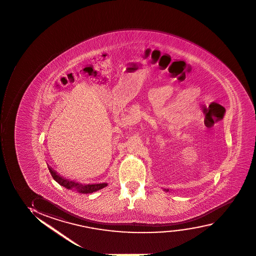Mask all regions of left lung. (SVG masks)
I'll list each match as a JSON object with an SVG mask.
<instances>
[{"label":"left lung","instance_id":"left-lung-1","mask_svg":"<svg viewBox=\"0 0 256 256\" xmlns=\"http://www.w3.org/2000/svg\"><path fill=\"white\" fill-rule=\"evenodd\" d=\"M165 191L168 192V190H166V189H165Z\"/></svg>","mask_w":256,"mask_h":256}]
</instances>
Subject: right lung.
I'll return each mask as SVG.
<instances>
[{
	"instance_id": "add662e5",
	"label": "right lung",
	"mask_w": 256,
	"mask_h": 256,
	"mask_svg": "<svg viewBox=\"0 0 256 256\" xmlns=\"http://www.w3.org/2000/svg\"><path fill=\"white\" fill-rule=\"evenodd\" d=\"M50 172L53 177V179L58 183L59 185L62 186L67 189H74L80 194H92L94 192L100 190L102 188H106L108 186V183H100V184H82L79 182H76L70 180L64 179L62 176H59L52 168L48 166Z\"/></svg>"
}]
</instances>
